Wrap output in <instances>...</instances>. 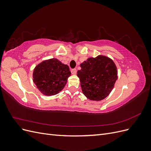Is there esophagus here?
<instances>
[{
    "label": "esophagus",
    "instance_id": "obj_1",
    "mask_svg": "<svg viewBox=\"0 0 151 151\" xmlns=\"http://www.w3.org/2000/svg\"><path fill=\"white\" fill-rule=\"evenodd\" d=\"M71 73H72V74L76 75V73H77V70H76V68H73V69H72V70H71Z\"/></svg>",
    "mask_w": 151,
    "mask_h": 151
}]
</instances>
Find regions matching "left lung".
<instances>
[{
    "label": "left lung",
    "mask_w": 151,
    "mask_h": 151,
    "mask_svg": "<svg viewBox=\"0 0 151 151\" xmlns=\"http://www.w3.org/2000/svg\"><path fill=\"white\" fill-rule=\"evenodd\" d=\"M77 71L83 94L88 99L100 101L106 98L117 79L115 63L108 57L99 55L89 58Z\"/></svg>",
    "instance_id": "obj_1"
}]
</instances>
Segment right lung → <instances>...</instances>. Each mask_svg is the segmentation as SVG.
<instances>
[{
	"label": "right lung",
	"instance_id": "1",
	"mask_svg": "<svg viewBox=\"0 0 151 151\" xmlns=\"http://www.w3.org/2000/svg\"><path fill=\"white\" fill-rule=\"evenodd\" d=\"M71 74L69 67L57 58L45 60L33 71V82L41 93L46 96L58 93L64 88Z\"/></svg>",
	"mask_w": 151,
	"mask_h": 151
}]
</instances>
